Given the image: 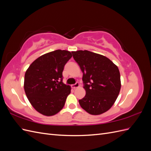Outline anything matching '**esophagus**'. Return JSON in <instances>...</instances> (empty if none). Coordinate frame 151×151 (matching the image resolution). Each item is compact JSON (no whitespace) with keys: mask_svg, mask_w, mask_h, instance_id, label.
I'll use <instances>...</instances> for the list:
<instances>
[{"mask_svg":"<svg viewBox=\"0 0 151 151\" xmlns=\"http://www.w3.org/2000/svg\"><path fill=\"white\" fill-rule=\"evenodd\" d=\"M71 87H72V88L73 89H76V88H79V84L78 83H76L75 84L72 85Z\"/></svg>","mask_w":151,"mask_h":151,"instance_id":"obj_1","label":"esophagus"}]
</instances>
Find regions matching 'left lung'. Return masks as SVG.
<instances>
[{"instance_id":"left-lung-1","label":"left lung","mask_w":151,"mask_h":151,"mask_svg":"<svg viewBox=\"0 0 151 151\" xmlns=\"http://www.w3.org/2000/svg\"><path fill=\"white\" fill-rule=\"evenodd\" d=\"M72 53L83 73L86 95L79 100L80 106L93 115L107 111L115 103L121 88L118 67L108 58L88 50Z\"/></svg>"}]
</instances>
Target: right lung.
<instances>
[{
	"instance_id": "obj_1",
	"label": "right lung",
	"mask_w": 151,
	"mask_h": 151,
	"mask_svg": "<svg viewBox=\"0 0 151 151\" xmlns=\"http://www.w3.org/2000/svg\"><path fill=\"white\" fill-rule=\"evenodd\" d=\"M72 57L67 50H55L36 58L26 71V96L36 110L45 116L60 111L70 93V86L62 83V72Z\"/></svg>"
}]
</instances>
